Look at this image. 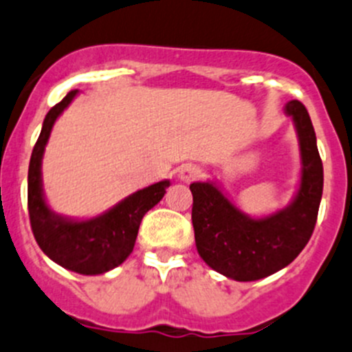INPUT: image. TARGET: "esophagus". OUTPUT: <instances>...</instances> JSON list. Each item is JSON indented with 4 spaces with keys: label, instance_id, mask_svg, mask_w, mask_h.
<instances>
[{
    "label": "esophagus",
    "instance_id": "esophagus-1",
    "mask_svg": "<svg viewBox=\"0 0 352 352\" xmlns=\"http://www.w3.org/2000/svg\"><path fill=\"white\" fill-rule=\"evenodd\" d=\"M182 182H192V180H197L201 177V170L197 166L192 165H184L179 168V173H177Z\"/></svg>",
    "mask_w": 352,
    "mask_h": 352
}]
</instances>
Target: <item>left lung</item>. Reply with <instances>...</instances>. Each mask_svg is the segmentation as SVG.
<instances>
[{
  "mask_svg": "<svg viewBox=\"0 0 352 352\" xmlns=\"http://www.w3.org/2000/svg\"><path fill=\"white\" fill-rule=\"evenodd\" d=\"M301 151V182L284 210L252 218L239 210L214 182L190 184L192 227L203 261L237 282H252L282 270L298 258L315 230L323 192V165L308 110L289 101Z\"/></svg>",
  "mask_w": 352,
  "mask_h": 352,
  "instance_id": "8db88e82",
  "label": "left lung"
}]
</instances>
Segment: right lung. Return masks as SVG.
<instances>
[{
    "instance_id": "obj_1",
    "label": "right lung",
    "mask_w": 352,
    "mask_h": 352,
    "mask_svg": "<svg viewBox=\"0 0 352 352\" xmlns=\"http://www.w3.org/2000/svg\"><path fill=\"white\" fill-rule=\"evenodd\" d=\"M77 93V89L70 91L44 118L39 139L30 156L27 204L34 237L47 258L75 274L101 275L117 268L129 258L142 217L162 201L170 180L135 190L108 211L87 220H75L54 213L44 199L41 165L54 122Z\"/></svg>"
}]
</instances>
